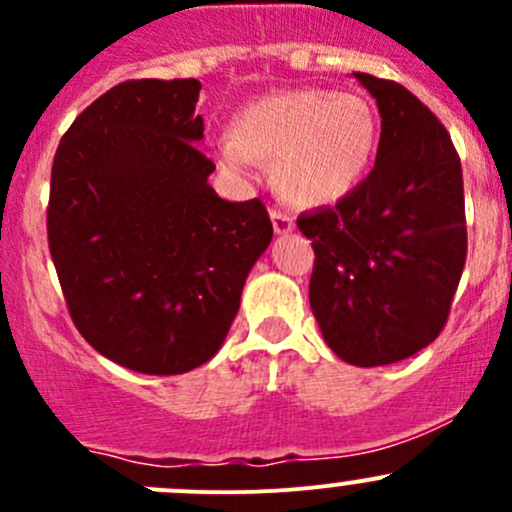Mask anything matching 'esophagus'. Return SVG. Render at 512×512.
Instances as JSON below:
<instances>
[{"label": "esophagus", "mask_w": 512, "mask_h": 512, "mask_svg": "<svg viewBox=\"0 0 512 512\" xmlns=\"http://www.w3.org/2000/svg\"><path fill=\"white\" fill-rule=\"evenodd\" d=\"M270 218H272V227H275L277 235H287V232L294 230V220H292V215L287 213V210H277L275 208L270 213Z\"/></svg>", "instance_id": "1"}]
</instances>
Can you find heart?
Wrapping results in <instances>:
<instances>
[{"instance_id":"obj_1","label":"heart","mask_w":512,"mask_h":512,"mask_svg":"<svg viewBox=\"0 0 512 512\" xmlns=\"http://www.w3.org/2000/svg\"><path fill=\"white\" fill-rule=\"evenodd\" d=\"M376 143V111L364 96L285 89L237 116L235 131L218 141V160L240 180H255L262 160H275L277 183L292 203L329 205L361 183Z\"/></svg>"}]
</instances>
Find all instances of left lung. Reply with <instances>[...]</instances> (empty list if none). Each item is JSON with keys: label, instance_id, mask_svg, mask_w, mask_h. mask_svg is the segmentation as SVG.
Listing matches in <instances>:
<instances>
[{"label": "left lung", "instance_id": "obj_1", "mask_svg": "<svg viewBox=\"0 0 512 512\" xmlns=\"http://www.w3.org/2000/svg\"><path fill=\"white\" fill-rule=\"evenodd\" d=\"M376 98L374 170L332 208L297 218L312 240L309 304L324 342L354 366L409 359L441 334L466 265L461 158L396 81L354 74Z\"/></svg>", "mask_w": 512, "mask_h": 512}]
</instances>
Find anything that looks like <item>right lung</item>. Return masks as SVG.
<instances>
[{
	"label": "right lung",
	"instance_id": "right-lung-1",
	"mask_svg": "<svg viewBox=\"0 0 512 512\" xmlns=\"http://www.w3.org/2000/svg\"><path fill=\"white\" fill-rule=\"evenodd\" d=\"M198 79L123 81L61 138L49 250L81 337L141 374H185L223 347L252 265L272 240L260 198L208 178Z\"/></svg>",
	"mask_w": 512,
	"mask_h": 512
}]
</instances>
